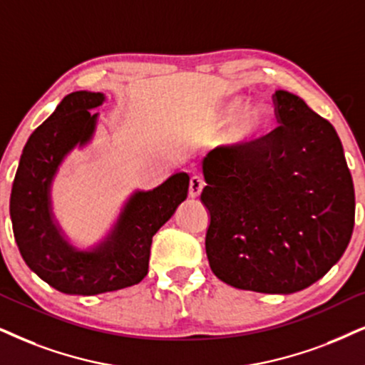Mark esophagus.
Here are the masks:
<instances>
[{"label": "esophagus", "instance_id": "obj_1", "mask_svg": "<svg viewBox=\"0 0 365 365\" xmlns=\"http://www.w3.org/2000/svg\"><path fill=\"white\" fill-rule=\"evenodd\" d=\"M205 182L198 175H193L190 178V185H188V195L192 198H197L202 193V188H204Z\"/></svg>", "mask_w": 365, "mask_h": 365}]
</instances>
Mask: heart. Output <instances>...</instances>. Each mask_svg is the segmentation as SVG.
I'll use <instances>...</instances> for the list:
<instances>
[{
    "instance_id": "heart-1",
    "label": "heart",
    "mask_w": 365,
    "mask_h": 365,
    "mask_svg": "<svg viewBox=\"0 0 365 365\" xmlns=\"http://www.w3.org/2000/svg\"><path fill=\"white\" fill-rule=\"evenodd\" d=\"M225 126L222 141L234 150L249 148L266 138L273 126L271 109L262 103H247L234 98L217 108L212 116L198 128L200 135H210L217 128Z\"/></svg>"
}]
</instances>
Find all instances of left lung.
Here are the masks:
<instances>
[{
  "label": "left lung",
  "instance_id": "8db88e82",
  "mask_svg": "<svg viewBox=\"0 0 365 365\" xmlns=\"http://www.w3.org/2000/svg\"><path fill=\"white\" fill-rule=\"evenodd\" d=\"M279 126L255 146L202 161L210 212L205 251L224 283L289 294L329 273L349 246L355 195L335 128L288 91L273 92Z\"/></svg>",
  "mask_w": 365,
  "mask_h": 365
}]
</instances>
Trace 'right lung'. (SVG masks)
I'll use <instances>...</instances> for the list:
<instances>
[{"label":"right lung","mask_w":365,"mask_h":365,"mask_svg":"<svg viewBox=\"0 0 365 365\" xmlns=\"http://www.w3.org/2000/svg\"><path fill=\"white\" fill-rule=\"evenodd\" d=\"M106 103L103 92L77 91L31 133L10 197L13 234L34 273L66 294H101L138 284L148 273L151 239L187 198L190 177L173 173L151 190L135 188L106 234L89 246L68 237L53 210L52 190L73 150L89 148Z\"/></svg>","instance_id":"add662e5"}]
</instances>
